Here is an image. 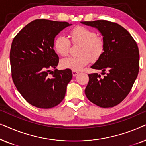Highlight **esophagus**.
Wrapping results in <instances>:
<instances>
[{
  "mask_svg": "<svg viewBox=\"0 0 146 146\" xmlns=\"http://www.w3.org/2000/svg\"><path fill=\"white\" fill-rule=\"evenodd\" d=\"M79 74V72L78 71H75V70H72V75L73 76H77L78 74Z\"/></svg>",
  "mask_w": 146,
  "mask_h": 146,
  "instance_id": "1",
  "label": "esophagus"
}]
</instances>
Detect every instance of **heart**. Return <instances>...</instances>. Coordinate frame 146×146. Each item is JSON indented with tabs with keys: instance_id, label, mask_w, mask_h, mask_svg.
Listing matches in <instances>:
<instances>
[{
	"instance_id": "1",
	"label": "heart",
	"mask_w": 146,
	"mask_h": 146,
	"mask_svg": "<svg viewBox=\"0 0 146 146\" xmlns=\"http://www.w3.org/2000/svg\"><path fill=\"white\" fill-rule=\"evenodd\" d=\"M69 37L74 44H81L78 50V56H70L63 59L60 65L64 68H69L78 71L92 61L98 60L104 50V42L98 36L93 30L78 26L69 32ZM54 49L59 55L65 56L68 54L71 47V42L65 36L60 35L54 38Z\"/></svg>"
}]
</instances>
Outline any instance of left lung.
<instances>
[{
  "label": "left lung",
  "mask_w": 146,
  "mask_h": 146,
  "mask_svg": "<svg viewBox=\"0 0 146 146\" xmlns=\"http://www.w3.org/2000/svg\"><path fill=\"white\" fill-rule=\"evenodd\" d=\"M81 23L98 29L104 42L102 55L91 66L100 70L104 76L89 74L86 96L100 107H113L127 96L138 74L139 54L137 43L126 29L115 23L105 20Z\"/></svg>",
  "instance_id": "obj_1"
}]
</instances>
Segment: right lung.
I'll return each mask as SVG.
<instances>
[{
	"label": "right lung",
	"instance_id": "right-lung-1",
	"mask_svg": "<svg viewBox=\"0 0 146 146\" xmlns=\"http://www.w3.org/2000/svg\"><path fill=\"white\" fill-rule=\"evenodd\" d=\"M67 22L36 19L15 36L10 52L11 75L25 100L39 108H51L64 98L72 78L70 69H56L59 57L54 50L55 36ZM55 69V73L51 72ZM52 73V77L49 74Z\"/></svg>",
	"mask_w": 146,
	"mask_h": 146
}]
</instances>
